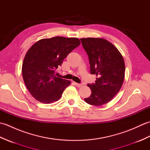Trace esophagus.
<instances>
[{
    "label": "esophagus",
    "mask_w": 150,
    "mask_h": 150,
    "mask_svg": "<svg viewBox=\"0 0 150 150\" xmlns=\"http://www.w3.org/2000/svg\"><path fill=\"white\" fill-rule=\"evenodd\" d=\"M75 86H77V87H81L82 86V84H80V83H76V82H75Z\"/></svg>",
    "instance_id": "obj_1"
}]
</instances>
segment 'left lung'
Masks as SVG:
<instances>
[{
    "label": "left lung",
    "mask_w": 150,
    "mask_h": 150,
    "mask_svg": "<svg viewBox=\"0 0 150 150\" xmlns=\"http://www.w3.org/2000/svg\"><path fill=\"white\" fill-rule=\"evenodd\" d=\"M81 40L88 55L91 74L97 77L95 83L88 84L91 94L84 100L93 106H102L112 100L122 87L125 74L124 59L106 39L82 38Z\"/></svg>",
    "instance_id": "1"
}]
</instances>
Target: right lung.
<instances>
[{
    "instance_id": "obj_1",
    "label": "right lung",
    "mask_w": 150,
    "mask_h": 150,
    "mask_svg": "<svg viewBox=\"0 0 150 150\" xmlns=\"http://www.w3.org/2000/svg\"><path fill=\"white\" fill-rule=\"evenodd\" d=\"M80 44L77 38L55 37L37 41L28 50L22 73L28 91L36 100L50 104L60 99L71 82L56 77L55 69Z\"/></svg>"
}]
</instances>
